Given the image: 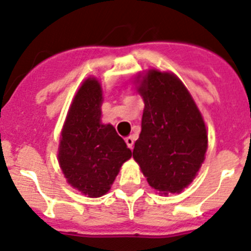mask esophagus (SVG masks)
Wrapping results in <instances>:
<instances>
[{
    "label": "esophagus",
    "mask_w": 251,
    "mask_h": 251,
    "mask_svg": "<svg viewBox=\"0 0 251 251\" xmlns=\"http://www.w3.org/2000/svg\"><path fill=\"white\" fill-rule=\"evenodd\" d=\"M125 142H126V145H127L128 149H132L133 142H135V139H133L132 136H128V137H126V139H125Z\"/></svg>",
    "instance_id": "1"
}]
</instances>
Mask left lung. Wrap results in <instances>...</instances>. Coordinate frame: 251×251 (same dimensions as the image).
I'll return each instance as SVG.
<instances>
[{"label":"left lung","mask_w":251,"mask_h":251,"mask_svg":"<svg viewBox=\"0 0 251 251\" xmlns=\"http://www.w3.org/2000/svg\"><path fill=\"white\" fill-rule=\"evenodd\" d=\"M136 83L145 109L132 156L152 188L179 193L204 161L208 135L202 114L172 73L151 69Z\"/></svg>","instance_id":"left-lung-1"}]
</instances>
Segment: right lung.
Wrapping results in <instances>:
<instances>
[{
	"label": "right lung",
	"instance_id": "right-lung-1",
	"mask_svg": "<svg viewBox=\"0 0 251 251\" xmlns=\"http://www.w3.org/2000/svg\"><path fill=\"white\" fill-rule=\"evenodd\" d=\"M102 89L88 78L74 97L60 135L58 160L67 182L90 198L107 193L132 152L114 126L101 124Z\"/></svg>",
	"mask_w": 251,
	"mask_h": 251
}]
</instances>
